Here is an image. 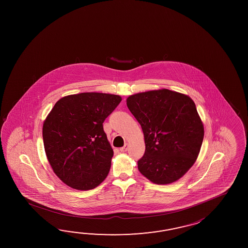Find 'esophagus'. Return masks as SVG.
Segmentation results:
<instances>
[{
	"mask_svg": "<svg viewBox=\"0 0 248 248\" xmlns=\"http://www.w3.org/2000/svg\"><path fill=\"white\" fill-rule=\"evenodd\" d=\"M127 147H128V144H127V143H125V145H124L123 147L121 148V149H120V151H121L122 153H125V152L127 151Z\"/></svg>",
	"mask_w": 248,
	"mask_h": 248,
	"instance_id": "34e87169",
	"label": "esophagus"
}]
</instances>
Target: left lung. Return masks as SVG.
I'll return each mask as SVG.
<instances>
[{"instance_id":"8db88e82","label":"left lung","mask_w":248,"mask_h":248,"mask_svg":"<svg viewBox=\"0 0 248 248\" xmlns=\"http://www.w3.org/2000/svg\"><path fill=\"white\" fill-rule=\"evenodd\" d=\"M129 111L142 126L145 152L138 170L157 185L180 179L195 163L204 138V126L188 95L169 90L130 95Z\"/></svg>"}]
</instances>
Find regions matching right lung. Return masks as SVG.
<instances>
[{"instance_id": "1", "label": "right lung", "mask_w": 248, "mask_h": 248, "mask_svg": "<svg viewBox=\"0 0 248 248\" xmlns=\"http://www.w3.org/2000/svg\"><path fill=\"white\" fill-rule=\"evenodd\" d=\"M122 101L120 95L80 93L59 99L47 115L42 137L47 160L58 178L79 190L106 179L113 151L103 123Z\"/></svg>"}]
</instances>
